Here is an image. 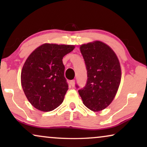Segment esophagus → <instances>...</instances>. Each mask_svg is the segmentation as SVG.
Instances as JSON below:
<instances>
[{
	"label": "esophagus",
	"instance_id": "34e87169",
	"mask_svg": "<svg viewBox=\"0 0 147 147\" xmlns=\"http://www.w3.org/2000/svg\"><path fill=\"white\" fill-rule=\"evenodd\" d=\"M69 85L72 86V87H74V86H75V80H71V81L69 82Z\"/></svg>",
	"mask_w": 147,
	"mask_h": 147
}]
</instances>
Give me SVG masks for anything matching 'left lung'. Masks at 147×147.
<instances>
[{
	"mask_svg": "<svg viewBox=\"0 0 147 147\" xmlns=\"http://www.w3.org/2000/svg\"><path fill=\"white\" fill-rule=\"evenodd\" d=\"M80 51L88 80L78 92L86 107L92 111H100L110 105L117 93L121 80L119 60L109 46L99 41L82 45Z\"/></svg>",
	"mask_w": 147,
	"mask_h": 147,
	"instance_id": "1",
	"label": "left lung"
}]
</instances>
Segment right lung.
<instances>
[{"mask_svg":"<svg viewBox=\"0 0 147 147\" xmlns=\"http://www.w3.org/2000/svg\"><path fill=\"white\" fill-rule=\"evenodd\" d=\"M74 45L45 43L32 52L21 71V85L32 106L43 112L57 108L68 90L62 59Z\"/></svg>","mask_w":147,"mask_h":147,"instance_id":"1","label":"right lung"}]
</instances>
